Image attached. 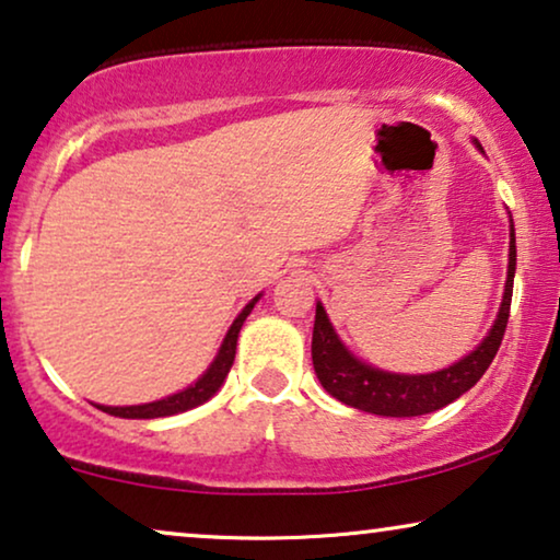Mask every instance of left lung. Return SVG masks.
<instances>
[{
  "label": "left lung",
  "mask_w": 560,
  "mask_h": 560,
  "mask_svg": "<svg viewBox=\"0 0 560 560\" xmlns=\"http://www.w3.org/2000/svg\"><path fill=\"white\" fill-rule=\"evenodd\" d=\"M481 148V144H479ZM515 229H510V267L508 282H504V298L500 316H497L492 331L469 357L456 362L448 370L433 374H393L374 370L362 364L343 349L339 336L334 334L324 305H316V324H313V366L320 385L331 393L336 400L351 405V408L374 412V416L389 418H412L425 412L441 410L443 405L454 402L466 389H471L489 370L492 359L500 351L504 328L510 318L512 303V280H515Z\"/></svg>",
  "instance_id": "1"
}]
</instances>
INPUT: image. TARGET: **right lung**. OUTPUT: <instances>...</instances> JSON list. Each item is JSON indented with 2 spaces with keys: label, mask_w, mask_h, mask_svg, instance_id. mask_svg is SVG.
Wrapping results in <instances>:
<instances>
[{
  "label": "right lung",
  "mask_w": 560,
  "mask_h": 560,
  "mask_svg": "<svg viewBox=\"0 0 560 560\" xmlns=\"http://www.w3.org/2000/svg\"><path fill=\"white\" fill-rule=\"evenodd\" d=\"M257 301H259V295L252 303H247V308L236 316L232 328H229L224 343H221L219 357L213 359V364L206 370V374L196 382V385H190L188 389H183V393L171 395V397H165V400H158V402L132 405V408H106V405H96V408L109 412V416H119V418H165V416H175V412L190 410V408H196V405L206 402L221 387V382H224L229 370H232L234 354H236V339H240V328L244 324V318L249 316V311L255 308Z\"/></svg>",
  "instance_id": "obj_1"
}]
</instances>
